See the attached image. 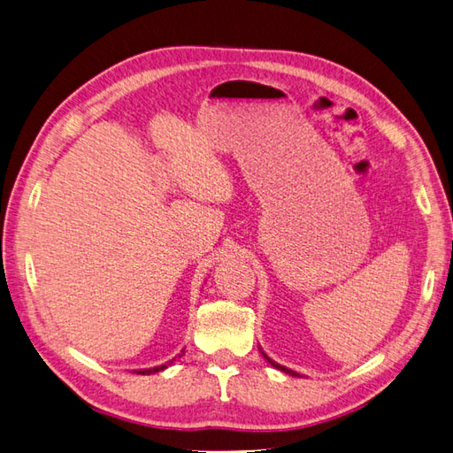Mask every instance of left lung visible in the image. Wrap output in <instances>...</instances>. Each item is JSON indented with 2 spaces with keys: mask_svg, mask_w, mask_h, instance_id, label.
Listing matches in <instances>:
<instances>
[{
  "mask_svg": "<svg viewBox=\"0 0 453 453\" xmlns=\"http://www.w3.org/2000/svg\"><path fill=\"white\" fill-rule=\"evenodd\" d=\"M258 350H260V354L265 357V362H268V364H272L275 369H280V371H283V373H287V375H293V377H303V375H300V373H296V371H293V369H288V367H285V365H281V364H277V362H273V359L268 356V354H265L264 350H262V348L258 346Z\"/></svg>",
  "mask_w": 453,
  "mask_h": 453,
  "instance_id": "left-lung-1",
  "label": "left lung"
}]
</instances>
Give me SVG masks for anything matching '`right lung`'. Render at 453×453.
Here are the masks:
<instances>
[{"mask_svg": "<svg viewBox=\"0 0 453 453\" xmlns=\"http://www.w3.org/2000/svg\"><path fill=\"white\" fill-rule=\"evenodd\" d=\"M183 354H185V348H183V350H181L176 357H172L170 362L162 364V365H155V367H147V369H134V373H137V375H153V373H158V371H165L168 365H172V364L176 362V359H180Z\"/></svg>", "mask_w": 453, "mask_h": 453, "instance_id": "obj_1", "label": "right lung"}]
</instances>
